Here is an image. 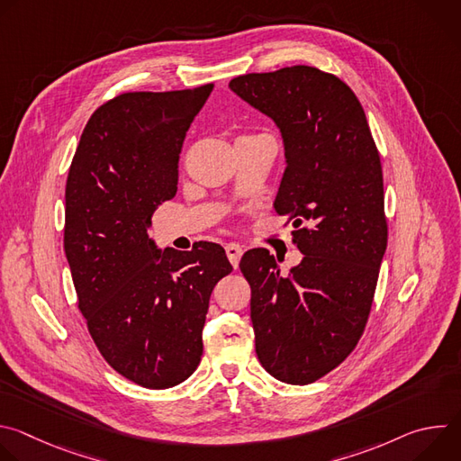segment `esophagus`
<instances>
[{
    "mask_svg": "<svg viewBox=\"0 0 461 461\" xmlns=\"http://www.w3.org/2000/svg\"><path fill=\"white\" fill-rule=\"evenodd\" d=\"M242 253H244V249H242V246H239V244H233V242H231V244L226 246V255H228L230 262L233 265V268L239 267V260H240Z\"/></svg>",
    "mask_w": 461,
    "mask_h": 461,
    "instance_id": "34e87169",
    "label": "esophagus"
}]
</instances>
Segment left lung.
Wrapping results in <instances>:
<instances>
[{
  "label": "left lung",
  "instance_id": "left-lung-1",
  "mask_svg": "<svg viewBox=\"0 0 461 461\" xmlns=\"http://www.w3.org/2000/svg\"><path fill=\"white\" fill-rule=\"evenodd\" d=\"M230 89L277 125L286 169L276 196L304 255L288 276L267 248L240 258L255 352L268 374L308 384L356 348L386 249L383 173L365 111L338 77L308 65L237 77Z\"/></svg>",
  "mask_w": 461,
  "mask_h": 461
}]
</instances>
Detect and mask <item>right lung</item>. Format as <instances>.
Returning a JSON list of instances; mask_svg holds the SVG:
<instances>
[{"label": "right lung", "mask_w": 461, "mask_h": 461, "mask_svg": "<svg viewBox=\"0 0 461 461\" xmlns=\"http://www.w3.org/2000/svg\"><path fill=\"white\" fill-rule=\"evenodd\" d=\"M213 86L123 93L89 118L65 185V257L104 359L146 388L185 381L203 357L215 285L233 267L221 244L160 249L151 217L176 193L178 155Z\"/></svg>", "instance_id": "obj_1"}]
</instances>
